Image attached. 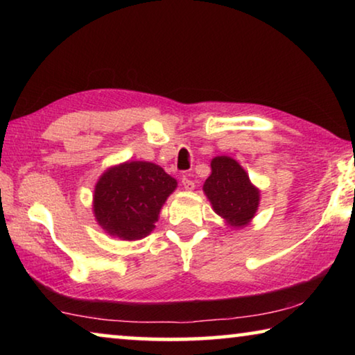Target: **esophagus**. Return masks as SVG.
Returning <instances> with one entry per match:
<instances>
[{"label": "esophagus", "mask_w": 355, "mask_h": 355, "mask_svg": "<svg viewBox=\"0 0 355 355\" xmlns=\"http://www.w3.org/2000/svg\"><path fill=\"white\" fill-rule=\"evenodd\" d=\"M182 184H183V188L186 189V191H192L194 189V182H192V180L189 178V175L188 173H186V175H183V178H182Z\"/></svg>", "instance_id": "obj_1"}]
</instances>
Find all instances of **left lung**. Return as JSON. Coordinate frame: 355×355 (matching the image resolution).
Masks as SVG:
<instances>
[{"mask_svg":"<svg viewBox=\"0 0 355 355\" xmlns=\"http://www.w3.org/2000/svg\"><path fill=\"white\" fill-rule=\"evenodd\" d=\"M203 192L213 211L233 228L248 227L260 207V189L249 173L230 156H214L211 173L203 183Z\"/></svg>","mask_w":355,"mask_h":355,"instance_id":"8db88e82","label":"left lung"}]
</instances>
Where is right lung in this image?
<instances>
[{
	"instance_id": "obj_1",
	"label": "right lung",
	"mask_w": 355,
	"mask_h": 355,
	"mask_svg": "<svg viewBox=\"0 0 355 355\" xmlns=\"http://www.w3.org/2000/svg\"><path fill=\"white\" fill-rule=\"evenodd\" d=\"M177 180L155 163L125 161L107 167L94 188L92 211L105 233L137 241L153 232Z\"/></svg>"
}]
</instances>
